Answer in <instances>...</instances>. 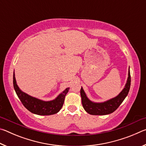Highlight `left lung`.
<instances>
[{
  "mask_svg": "<svg viewBox=\"0 0 146 146\" xmlns=\"http://www.w3.org/2000/svg\"><path fill=\"white\" fill-rule=\"evenodd\" d=\"M131 86V75L129 68L128 71V78L125 88L117 97L106 101L104 102L95 103L91 102L88 98L82 88L80 89L82 104L85 111L89 114L93 115H105L114 112L127 97Z\"/></svg>",
  "mask_w": 146,
  "mask_h": 146,
  "instance_id": "8db88e82",
  "label": "left lung"
}]
</instances>
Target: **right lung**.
<instances>
[{
    "instance_id": "add662e5",
    "label": "right lung",
    "mask_w": 146,
    "mask_h": 146,
    "mask_svg": "<svg viewBox=\"0 0 146 146\" xmlns=\"http://www.w3.org/2000/svg\"><path fill=\"white\" fill-rule=\"evenodd\" d=\"M13 87L24 107L30 112L38 115H51L58 113L62 107L66 94L70 90L69 88H66L53 100L46 102L39 100L31 97L20 90L17 84L15 73H13Z\"/></svg>"
}]
</instances>
